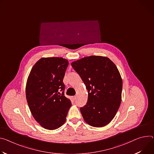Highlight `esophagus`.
I'll return each mask as SVG.
<instances>
[{"label": "esophagus", "instance_id": "obj_1", "mask_svg": "<svg viewBox=\"0 0 154 154\" xmlns=\"http://www.w3.org/2000/svg\"><path fill=\"white\" fill-rule=\"evenodd\" d=\"M76 98H77V96H73V99H74V100H75Z\"/></svg>", "mask_w": 154, "mask_h": 154}]
</instances>
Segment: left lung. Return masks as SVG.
Segmentation results:
<instances>
[{"instance_id": "left-lung-1", "label": "left lung", "mask_w": 154, "mask_h": 154, "mask_svg": "<svg viewBox=\"0 0 154 154\" xmlns=\"http://www.w3.org/2000/svg\"><path fill=\"white\" fill-rule=\"evenodd\" d=\"M88 90L87 104L80 107L90 126L103 127L115 117L122 101V79L115 64L107 57L90 56L71 63Z\"/></svg>"}]
</instances>
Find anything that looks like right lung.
Listing matches in <instances>:
<instances>
[{
  "mask_svg": "<svg viewBox=\"0 0 154 154\" xmlns=\"http://www.w3.org/2000/svg\"><path fill=\"white\" fill-rule=\"evenodd\" d=\"M68 64L63 58H42L32 67L27 78V104L35 120L45 129L61 127L72 105L64 96L63 82Z\"/></svg>",
  "mask_w": 154,
  "mask_h": 154,
  "instance_id": "1",
  "label": "right lung"
}]
</instances>
